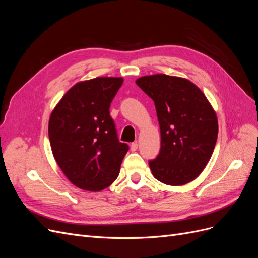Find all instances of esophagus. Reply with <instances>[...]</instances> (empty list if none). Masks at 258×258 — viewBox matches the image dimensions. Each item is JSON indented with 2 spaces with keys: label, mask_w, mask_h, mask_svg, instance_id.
Listing matches in <instances>:
<instances>
[{
  "label": "esophagus",
  "mask_w": 258,
  "mask_h": 258,
  "mask_svg": "<svg viewBox=\"0 0 258 258\" xmlns=\"http://www.w3.org/2000/svg\"><path fill=\"white\" fill-rule=\"evenodd\" d=\"M130 148H131V151H132V152L137 151V150H138V143H137V142L131 143V145H130Z\"/></svg>",
  "instance_id": "esophagus-1"
}]
</instances>
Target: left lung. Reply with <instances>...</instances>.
Instances as JSON below:
<instances>
[{
	"label": "left lung",
	"mask_w": 258,
	"mask_h": 258,
	"mask_svg": "<svg viewBox=\"0 0 258 258\" xmlns=\"http://www.w3.org/2000/svg\"><path fill=\"white\" fill-rule=\"evenodd\" d=\"M136 84L155 103L161 147L148 162L159 182L185 185L197 178L213 154L218 134L216 113L196 85L183 77L154 74Z\"/></svg>",
	"instance_id": "obj_1"
}]
</instances>
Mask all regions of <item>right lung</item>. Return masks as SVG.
<instances>
[{
    "instance_id": "add662e5",
    "label": "right lung",
    "mask_w": 258,
    "mask_h": 258,
    "mask_svg": "<svg viewBox=\"0 0 258 258\" xmlns=\"http://www.w3.org/2000/svg\"><path fill=\"white\" fill-rule=\"evenodd\" d=\"M122 77L76 83L54 106L48 123L53 158L73 185L100 191L114 183L129 147L117 139L110 105Z\"/></svg>"
}]
</instances>
